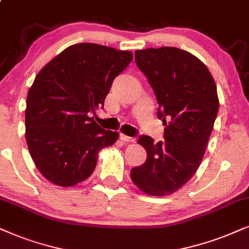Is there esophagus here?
Instances as JSON below:
<instances>
[{"instance_id": "obj_1", "label": "esophagus", "mask_w": 249, "mask_h": 249, "mask_svg": "<svg viewBox=\"0 0 249 249\" xmlns=\"http://www.w3.org/2000/svg\"><path fill=\"white\" fill-rule=\"evenodd\" d=\"M119 138H121V140L124 142H134L135 141L134 138L128 137V135H125V134H121L119 135Z\"/></svg>"}]
</instances>
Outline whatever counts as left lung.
<instances>
[{
    "label": "left lung",
    "instance_id": "left-lung-1",
    "mask_svg": "<svg viewBox=\"0 0 249 249\" xmlns=\"http://www.w3.org/2000/svg\"><path fill=\"white\" fill-rule=\"evenodd\" d=\"M135 64L155 92L158 118L166 128L165 141L139 139L147 160L132 168L131 178L149 196H166L183 187L200 166L220 106L216 84L199 59L178 48L138 50Z\"/></svg>",
    "mask_w": 249,
    "mask_h": 249
}]
</instances>
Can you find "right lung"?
<instances>
[{
    "label": "right lung",
    "instance_id": "1",
    "mask_svg": "<svg viewBox=\"0 0 249 249\" xmlns=\"http://www.w3.org/2000/svg\"><path fill=\"white\" fill-rule=\"evenodd\" d=\"M132 59L130 51L79 43L39 71L26 102V141L35 166L51 183L72 187L86 180L99 151L117 141L118 132L101 128L89 112L104 107L112 81Z\"/></svg>",
    "mask_w": 249,
    "mask_h": 249
}]
</instances>
